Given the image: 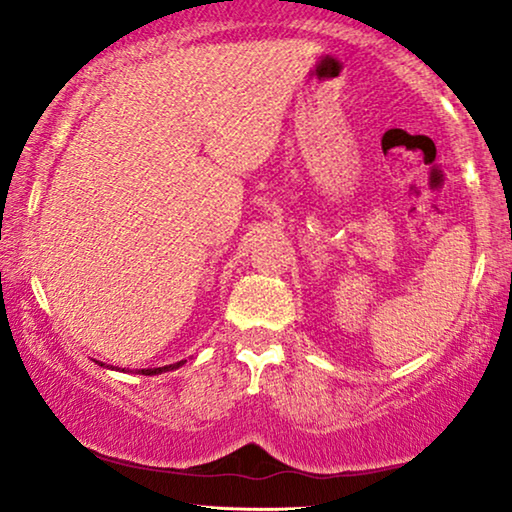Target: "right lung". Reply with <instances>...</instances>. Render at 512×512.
Segmentation results:
<instances>
[{
  "mask_svg": "<svg viewBox=\"0 0 512 512\" xmlns=\"http://www.w3.org/2000/svg\"><path fill=\"white\" fill-rule=\"evenodd\" d=\"M100 366H104V363H100ZM179 366H184V361L170 363V366H163V368H142L139 373H142V375H160V373H167V370H177Z\"/></svg>",
  "mask_w": 512,
  "mask_h": 512,
  "instance_id": "obj_1",
  "label": "right lung"
}]
</instances>
